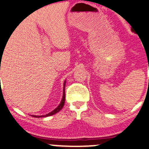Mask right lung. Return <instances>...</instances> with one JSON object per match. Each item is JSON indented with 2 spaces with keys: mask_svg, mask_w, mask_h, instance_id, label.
Listing matches in <instances>:
<instances>
[{
  "mask_svg": "<svg viewBox=\"0 0 149 149\" xmlns=\"http://www.w3.org/2000/svg\"><path fill=\"white\" fill-rule=\"evenodd\" d=\"M65 85H66V80L64 82V87H63V96H62V99H61V101L60 102V104H58V106L57 108H55L53 111H52L51 112H49V113L45 115H42V116H36V115H32L33 117H36V118H39V117H46V116H52V115L55 114V113H58V111H61L62 109L63 106H64V104H65Z\"/></svg>",
  "mask_w": 149,
  "mask_h": 149,
  "instance_id": "right-lung-1",
  "label": "right lung"
}]
</instances>
